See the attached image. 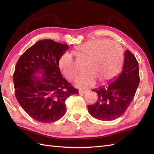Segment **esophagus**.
I'll list each match as a JSON object with an SVG mask.
<instances>
[{
	"label": "esophagus",
	"mask_w": 154,
	"mask_h": 154,
	"mask_svg": "<svg viewBox=\"0 0 154 154\" xmlns=\"http://www.w3.org/2000/svg\"><path fill=\"white\" fill-rule=\"evenodd\" d=\"M87 92H88L87 91H82V90L79 91V93H80V94H86V93H87Z\"/></svg>",
	"instance_id": "1"
}]
</instances>
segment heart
Returning <instances> with one entry per match:
<instances>
[{
  "label": "heart",
  "mask_w": 154,
  "mask_h": 154,
  "mask_svg": "<svg viewBox=\"0 0 154 154\" xmlns=\"http://www.w3.org/2000/svg\"><path fill=\"white\" fill-rule=\"evenodd\" d=\"M76 53L79 57L87 60V72L80 74L74 80V85L84 88L91 87L96 79L105 82L117 75L122 66L123 54L122 48L115 42L94 40L77 46ZM58 66L63 75L71 79L77 72L72 54L65 52L60 57Z\"/></svg>",
  "instance_id": "heart-1"
}]
</instances>
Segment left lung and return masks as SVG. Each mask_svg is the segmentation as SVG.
<instances>
[{"label": "left lung", "instance_id": "left-lung-1", "mask_svg": "<svg viewBox=\"0 0 154 154\" xmlns=\"http://www.w3.org/2000/svg\"><path fill=\"white\" fill-rule=\"evenodd\" d=\"M139 80L137 60L129 50H126L119 75L106 85L93 90L98 97L94 104L87 106L88 112L93 118L101 121L119 118L134 99Z\"/></svg>", "mask_w": 154, "mask_h": 154}]
</instances>
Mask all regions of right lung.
Segmentation results:
<instances>
[{"instance_id":"obj_1","label":"right lung","mask_w":154,"mask_h":154,"mask_svg":"<svg viewBox=\"0 0 154 154\" xmlns=\"http://www.w3.org/2000/svg\"><path fill=\"white\" fill-rule=\"evenodd\" d=\"M69 45L40 40L23 53L16 64L13 82L17 100L32 119L51 123L66 114V100L78 94L62 76L58 60ZM40 73V75L36 74Z\"/></svg>"}]
</instances>
